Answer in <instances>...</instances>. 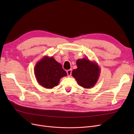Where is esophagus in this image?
<instances>
[{
  "mask_svg": "<svg viewBox=\"0 0 134 134\" xmlns=\"http://www.w3.org/2000/svg\"><path fill=\"white\" fill-rule=\"evenodd\" d=\"M71 71H72V70H71V69L68 70L66 71V72H67V74H68V76L69 77H70V76H71Z\"/></svg>",
  "mask_w": 134,
  "mask_h": 134,
  "instance_id": "34e87169",
  "label": "esophagus"
}]
</instances>
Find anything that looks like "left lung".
Masks as SVG:
<instances>
[{"mask_svg":"<svg viewBox=\"0 0 134 134\" xmlns=\"http://www.w3.org/2000/svg\"><path fill=\"white\" fill-rule=\"evenodd\" d=\"M77 68L72 71V76L80 86L91 88L95 86L100 73V69L95 61L87 58L79 59L76 62Z\"/></svg>","mask_w":134,"mask_h":134,"instance_id":"1","label":"left lung"}]
</instances>
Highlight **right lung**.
Listing matches in <instances>:
<instances>
[{
    "label": "right lung",
    "instance_id": "obj_1",
    "mask_svg": "<svg viewBox=\"0 0 134 134\" xmlns=\"http://www.w3.org/2000/svg\"><path fill=\"white\" fill-rule=\"evenodd\" d=\"M36 79L42 87L51 89L57 86L61 78L67 76L62 65L53 56H44L36 63L34 69Z\"/></svg>",
    "mask_w": 134,
    "mask_h": 134
}]
</instances>
